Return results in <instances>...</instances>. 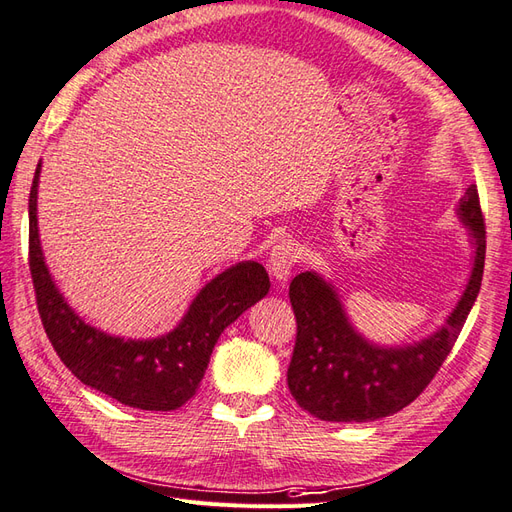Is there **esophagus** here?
I'll use <instances>...</instances> for the list:
<instances>
[{"label": "esophagus", "mask_w": 512, "mask_h": 512, "mask_svg": "<svg viewBox=\"0 0 512 512\" xmlns=\"http://www.w3.org/2000/svg\"><path fill=\"white\" fill-rule=\"evenodd\" d=\"M297 263H299V247L293 239H282L273 245L269 254V271L273 278L284 282L291 276V271Z\"/></svg>", "instance_id": "esophagus-1"}]
</instances>
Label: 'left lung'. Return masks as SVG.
<instances>
[{
	"label": "left lung",
	"instance_id": "8db88e82",
	"mask_svg": "<svg viewBox=\"0 0 512 512\" xmlns=\"http://www.w3.org/2000/svg\"><path fill=\"white\" fill-rule=\"evenodd\" d=\"M473 245L471 276L445 326L402 347L367 341L345 315L339 293L315 271L289 286L297 339L286 382L295 402L323 421H373L402 410L441 369L463 330L482 284L486 232L476 184L458 202Z\"/></svg>",
	"mask_w": 512,
	"mask_h": 512
}]
</instances>
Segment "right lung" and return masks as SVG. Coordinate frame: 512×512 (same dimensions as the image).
Instances as JSON below:
<instances>
[{
    "instance_id": "add662e5",
    "label": "right lung",
    "mask_w": 512,
    "mask_h": 512,
    "mask_svg": "<svg viewBox=\"0 0 512 512\" xmlns=\"http://www.w3.org/2000/svg\"><path fill=\"white\" fill-rule=\"evenodd\" d=\"M41 162L30 189V273L43 328L82 384L132 408L176 410L195 395L215 343L232 321L269 293L265 267L243 260L197 293L182 321L158 339H121L84 323L45 265L36 219Z\"/></svg>"
}]
</instances>
